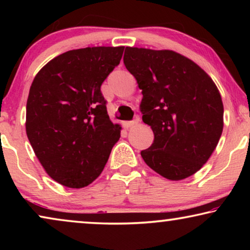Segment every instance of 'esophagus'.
<instances>
[{"instance_id":"esophagus-1","label":"esophagus","mask_w":250,"mask_h":250,"mask_svg":"<svg viewBox=\"0 0 250 250\" xmlns=\"http://www.w3.org/2000/svg\"><path fill=\"white\" fill-rule=\"evenodd\" d=\"M139 123V119H135V121H131V122H124L123 123V126H124L125 128H129L132 127V126L136 125Z\"/></svg>"}]
</instances>
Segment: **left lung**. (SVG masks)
<instances>
[{"label": "left lung", "instance_id": "obj_1", "mask_svg": "<svg viewBox=\"0 0 250 250\" xmlns=\"http://www.w3.org/2000/svg\"><path fill=\"white\" fill-rule=\"evenodd\" d=\"M124 64L142 90V121L155 140L141 156L167 180L197 173L223 131V102L206 71L170 50L126 46Z\"/></svg>", "mask_w": 250, "mask_h": 250}]
</instances>
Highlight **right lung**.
I'll list each match as a JSON object with an SVG mask.
<instances>
[{"instance_id":"add662e5","label":"right lung","mask_w":250,"mask_h":250,"mask_svg":"<svg viewBox=\"0 0 250 250\" xmlns=\"http://www.w3.org/2000/svg\"><path fill=\"white\" fill-rule=\"evenodd\" d=\"M124 46L67 51L34 78L26 107V133L51 179L87 187L100 175L122 127L109 118L101 85L121 62Z\"/></svg>"}]
</instances>
